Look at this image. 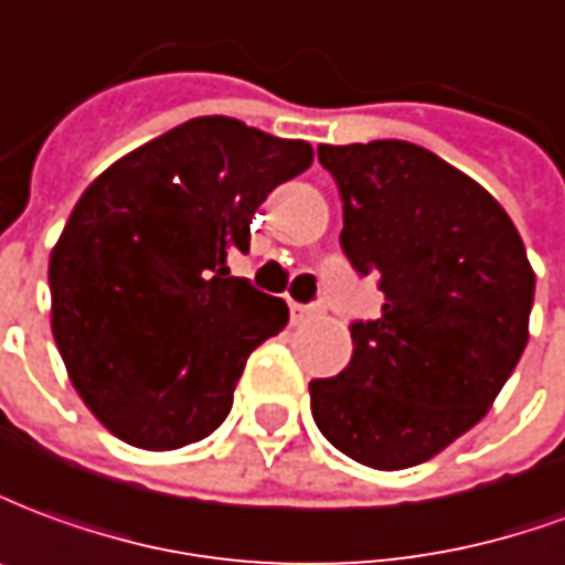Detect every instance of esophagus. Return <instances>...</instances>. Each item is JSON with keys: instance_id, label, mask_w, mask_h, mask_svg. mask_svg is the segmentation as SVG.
<instances>
[{"instance_id": "obj_1", "label": "esophagus", "mask_w": 565, "mask_h": 565, "mask_svg": "<svg viewBox=\"0 0 565 565\" xmlns=\"http://www.w3.org/2000/svg\"><path fill=\"white\" fill-rule=\"evenodd\" d=\"M291 310H295L298 316H316V313H322V303H295Z\"/></svg>"}]
</instances>
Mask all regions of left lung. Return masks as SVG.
Returning a JSON list of instances; mask_svg holds the SVG:
<instances>
[{
  "label": "left lung",
  "instance_id": "8db88e82",
  "mask_svg": "<svg viewBox=\"0 0 565 565\" xmlns=\"http://www.w3.org/2000/svg\"><path fill=\"white\" fill-rule=\"evenodd\" d=\"M343 200L340 246L377 276V319L353 359L310 380L319 431L383 471L441 454L490 411L526 347L535 276L508 212L478 182L404 139L319 146Z\"/></svg>",
  "mask_w": 565,
  "mask_h": 565
}]
</instances>
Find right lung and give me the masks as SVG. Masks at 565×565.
I'll use <instances>...</instances> for the list:
<instances>
[{"instance_id":"obj_1","label":"right lung","mask_w":565,"mask_h":565,"mask_svg":"<svg viewBox=\"0 0 565 565\" xmlns=\"http://www.w3.org/2000/svg\"><path fill=\"white\" fill-rule=\"evenodd\" d=\"M313 163L303 139L206 115L111 163L75 203L51 252V328L94 417L142 450L218 429L249 353L289 307L227 255L276 185Z\"/></svg>"}]
</instances>
